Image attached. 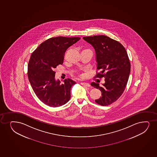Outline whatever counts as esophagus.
I'll list each match as a JSON object with an SVG mask.
<instances>
[{
  "instance_id": "1",
  "label": "esophagus",
  "mask_w": 157,
  "mask_h": 157,
  "mask_svg": "<svg viewBox=\"0 0 157 157\" xmlns=\"http://www.w3.org/2000/svg\"><path fill=\"white\" fill-rule=\"evenodd\" d=\"M81 85H83V86H90V84H89V83H86V82H81Z\"/></svg>"
}]
</instances>
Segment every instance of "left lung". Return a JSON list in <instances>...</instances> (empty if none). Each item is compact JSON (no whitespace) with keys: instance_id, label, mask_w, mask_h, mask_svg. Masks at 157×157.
I'll list each match as a JSON object with an SVG mask.
<instances>
[{"instance_id":"obj_1","label":"left lung","mask_w":157,"mask_h":157,"mask_svg":"<svg viewBox=\"0 0 157 157\" xmlns=\"http://www.w3.org/2000/svg\"><path fill=\"white\" fill-rule=\"evenodd\" d=\"M83 39L95 50L98 73L96 78H105V83L92 82L90 85L99 89L101 97L95 102L108 106L118 99L124 92L130 72V63L126 50L121 43L104 35L85 36Z\"/></svg>"}]
</instances>
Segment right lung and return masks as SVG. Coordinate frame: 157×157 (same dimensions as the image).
<instances>
[{"label":"right lung","instance_id":"1","mask_svg":"<svg viewBox=\"0 0 157 157\" xmlns=\"http://www.w3.org/2000/svg\"><path fill=\"white\" fill-rule=\"evenodd\" d=\"M80 39L64 36L50 38L31 55L28 65V79L38 98L49 106H61L70 99L71 88L75 82L67 78L61 84L59 79H55L54 69L63 64L67 48Z\"/></svg>","mask_w":157,"mask_h":157}]
</instances>
